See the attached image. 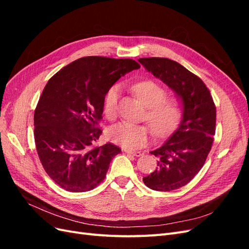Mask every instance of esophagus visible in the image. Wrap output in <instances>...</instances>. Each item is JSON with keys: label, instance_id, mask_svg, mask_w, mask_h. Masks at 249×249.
Masks as SVG:
<instances>
[{"label": "esophagus", "instance_id": "obj_1", "mask_svg": "<svg viewBox=\"0 0 249 249\" xmlns=\"http://www.w3.org/2000/svg\"><path fill=\"white\" fill-rule=\"evenodd\" d=\"M124 152L125 154H130V155H133V156H135V157H140V156H142V153H141V152H135V150L124 149Z\"/></svg>", "mask_w": 249, "mask_h": 249}]
</instances>
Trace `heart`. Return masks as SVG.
<instances>
[{"mask_svg": "<svg viewBox=\"0 0 249 249\" xmlns=\"http://www.w3.org/2000/svg\"><path fill=\"white\" fill-rule=\"evenodd\" d=\"M135 93L145 105V118L152 125L157 136H165L176 129L183 115V104L177 97H166L167 92L158 83L145 80L136 83L133 87ZM119 86L110 87L104 96L103 107L105 114L114 118L117 111ZM152 129L145 124L119 123L108 130V138L116 144L127 149H137L144 146Z\"/></svg>", "mask_w": 249, "mask_h": 249, "instance_id": "b5f03b06", "label": "heart"}]
</instances>
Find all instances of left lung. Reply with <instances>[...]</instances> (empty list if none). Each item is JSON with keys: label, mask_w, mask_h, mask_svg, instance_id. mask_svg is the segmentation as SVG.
Instances as JSON below:
<instances>
[{"label": "left lung", "mask_w": 249, "mask_h": 249, "mask_svg": "<svg viewBox=\"0 0 249 249\" xmlns=\"http://www.w3.org/2000/svg\"><path fill=\"white\" fill-rule=\"evenodd\" d=\"M139 62L175 90L183 102V116L166 142L150 152L157 168L143 178L156 191H172L197 175L210 153L216 130V107L209 88L196 74L167 58H140Z\"/></svg>", "instance_id": "1"}]
</instances>
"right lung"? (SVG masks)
<instances>
[{
  "instance_id": "1",
  "label": "right lung",
  "mask_w": 249,
  "mask_h": 249,
  "mask_svg": "<svg viewBox=\"0 0 249 249\" xmlns=\"http://www.w3.org/2000/svg\"><path fill=\"white\" fill-rule=\"evenodd\" d=\"M132 59L80 58L60 70L44 87L34 112V139L42 166L63 189L86 192L106 178L111 160L122 152L96 146L107 90L126 72L138 70Z\"/></svg>"
}]
</instances>
